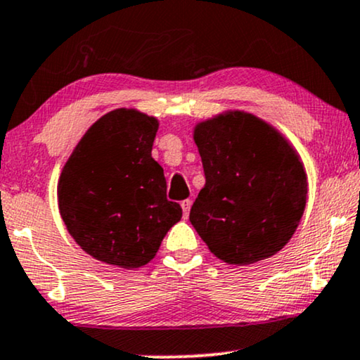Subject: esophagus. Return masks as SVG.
Returning a JSON list of instances; mask_svg holds the SVG:
<instances>
[{
    "instance_id": "1",
    "label": "esophagus",
    "mask_w": 360,
    "mask_h": 360,
    "mask_svg": "<svg viewBox=\"0 0 360 360\" xmlns=\"http://www.w3.org/2000/svg\"><path fill=\"white\" fill-rule=\"evenodd\" d=\"M181 207H183L184 217H188L189 216V209H191V199H184V201H181Z\"/></svg>"
}]
</instances>
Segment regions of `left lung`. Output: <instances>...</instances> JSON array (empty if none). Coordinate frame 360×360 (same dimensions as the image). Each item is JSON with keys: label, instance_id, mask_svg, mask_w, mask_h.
Masks as SVG:
<instances>
[{"label": "left lung", "instance_id": "obj_1", "mask_svg": "<svg viewBox=\"0 0 360 360\" xmlns=\"http://www.w3.org/2000/svg\"><path fill=\"white\" fill-rule=\"evenodd\" d=\"M206 184L189 221L216 257L252 264L292 238L307 199L297 153L274 127L248 112H227L195 126Z\"/></svg>", "mask_w": 360, "mask_h": 360}]
</instances>
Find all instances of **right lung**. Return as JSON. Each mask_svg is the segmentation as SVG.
I'll use <instances>...</instances> for the list:
<instances>
[{
  "instance_id": "right-lung-1",
  "label": "right lung",
  "mask_w": 360,
  "mask_h": 360,
  "mask_svg": "<svg viewBox=\"0 0 360 360\" xmlns=\"http://www.w3.org/2000/svg\"><path fill=\"white\" fill-rule=\"evenodd\" d=\"M156 133L154 117L116 109L86 131L63 167L59 212L98 261L144 266L183 216L179 204L167 201L165 172L151 156Z\"/></svg>"
}]
</instances>
